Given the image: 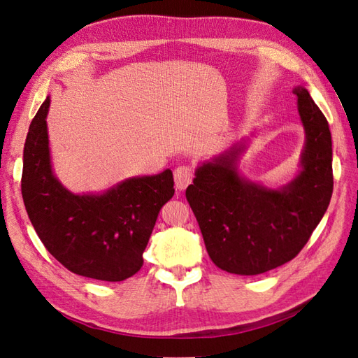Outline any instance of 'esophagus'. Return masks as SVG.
<instances>
[{
	"label": "esophagus",
	"instance_id": "esophagus-1",
	"mask_svg": "<svg viewBox=\"0 0 358 358\" xmlns=\"http://www.w3.org/2000/svg\"><path fill=\"white\" fill-rule=\"evenodd\" d=\"M194 178V170L189 166H179L175 170V183L178 189H185Z\"/></svg>",
	"mask_w": 358,
	"mask_h": 358
}]
</instances>
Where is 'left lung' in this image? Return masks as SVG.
I'll return each mask as SVG.
<instances>
[{
    "label": "left lung",
    "mask_w": 358,
    "mask_h": 358,
    "mask_svg": "<svg viewBox=\"0 0 358 358\" xmlns=\"http://www.w3.org/2000/svg\"><path fill=\"white\" fill-rule=\"evenodd\" d=\"M305 128L300 171L272 189L241 176L242 140L196 170L187 200L196 215L212 262L234 275L252 276L291 262L326 213L333 192L331 134L326 116L306 88L296 86Z\"/></svg>",
    "instance_id": "8db88e82"
}]
</instances>
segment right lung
<instances>
[{
	"label": "right lung",
	"instance_id": "obj_1",
	"mask_svg": "<svg viewBox=\"0 0 358 358\" xmlns=\"http://www.w3.org/2000/svg\"><path fill=\"white\" fill-rule=\"evenodd\" d=\"M50 99L32 119L24 148L22 197L48 251L70 272L119 282L143 266L162 206L175 194L171 170L136 176L104 192L74 194L53 175L46 117Z\"/></svg>",
	"mask_w": 358,
	"mask_h": 358
}]
</instances>
